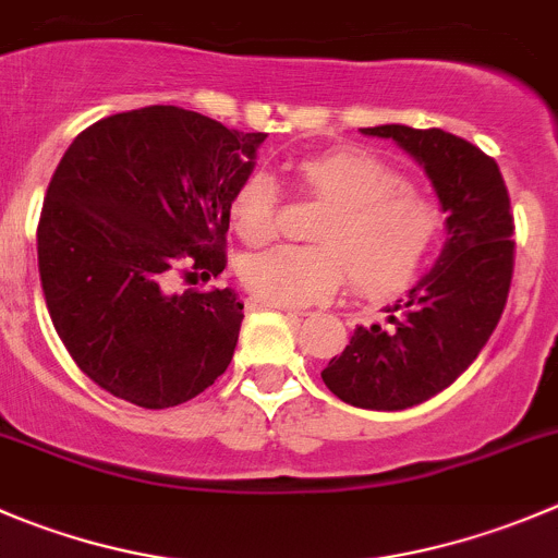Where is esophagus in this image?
<instances>
[{
  "label": "esophagus",
  "mask_w": 558,
  "mask_h": 558,
  "mask_svg": "<svg viewBox=\"0 0 558 558\" xmlns=\"http://www.w3.org/2000/svg\"><path fill=\"white\" fill-rule=\"evenodd\" d=\"M246 310H279V312H288V315H304V312H295L290 306H279V304H270V301L263 299H246Z\"/></svg>",
  "instance_id": "esophagus-1"
}]
</instances>
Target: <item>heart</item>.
<instances>
[{"label": "heart", "mask_w": 558, "mask_h": 558, "mask_svg": "<svg viewBox=\"0 0 558 558\" xmlns=\"http://www.w3.org/2000/svg\"><path fill=\"white\" fill-rule=\"evenodd\" d=\"M295 180L328 205L317 219V246H274L243 259L248 293L279 306H306L350 282L384 299L411 282L438 232V210L402 174L364 150H328L295 163ZM230 221L246 243H265L279 225V185L248 174L230 203Z\"/></svg>", "instance_id": "heart-1"}]
</instances>
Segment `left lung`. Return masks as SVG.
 Listing matches in <instances>:
<instances>
[{"label": "left lung", "mask_w": 558, "mask_h": 558, "mask_svg": "<svg viewBox=\"0 0 558 558\" xmlns=\"http://www.w3.org/2000/svg\"><path fill=\"white\" fill-rule=\"evenodd\" d=\"M427 172L447 243L438 263L386 306L384 326H359L320 378L342 402L367 411H405L452 386L501 320L514 265L512 214L498 163L441 129L375 125Z\"/></svg>", "instance_id": "8db88e82"}]
</instances>
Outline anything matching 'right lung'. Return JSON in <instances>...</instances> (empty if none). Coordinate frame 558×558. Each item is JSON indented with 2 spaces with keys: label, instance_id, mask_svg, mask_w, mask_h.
I'll return each mask as SVG.
<instances>
[{
  "label": "right lung",
  "instance_id": "right-lung-1",
  "mask_svg": "<svg viewBox=\"0 0 558 558\" xmlns=\"http://www.w3.org/2000/svg\"><path fill=\"white\" fill-rule=\"evenodd\" d=\"M268 134L180 106L111 114L73 140L46 191L37 268L62 344L89 380L140 408L191 400L230 367V288L167 293L189 263L225 270L230 203Z\"/></svg>",
  "mask_w": 558,
  "mask_h": 558
}]
</instances>
